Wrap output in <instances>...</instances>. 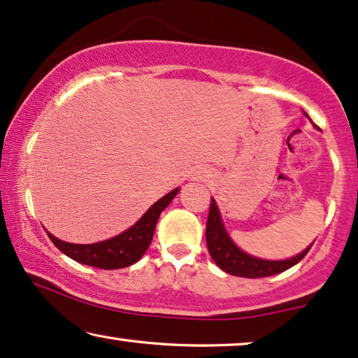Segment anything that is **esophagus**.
<instances>
[{"mask_svg": "<svg viewBox=\"0 0 358 358\" xmlns=\"http://www.w3.org/2000/svg\"><path fill=\"white\" fill-rule=\"evenodd\" d=\"M211 176H213V171L209 169H204V166H201V169L193 171L192 178L194 180V182H208Z\"/></svg>", "mask_w": 358, "mask_h": 358, "instance_id": "obj_1", "label": "esophagus"}]
</instances>
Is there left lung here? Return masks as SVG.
<instances>
[{
    "instance_id": "1",
    "label": "left lung",
    "mask_w": 358,
    "mask_h": 358,
    "mask_svg": "<svg viewBox=\"0 0 358 358\" xmlns=\"http://www.w3.org/2000/svg\"><path fill=\"white\" fill-rule=\"evenodd\" d=\"M206 244L211 259L216 262L219 268L226 271L229 275L242 276V278H264L292 268L299 260L304 259L311 245L306 247L301 254L292 257L287 260H265L259 257L245 254L241 250L231 237H229L226 227H224L221 213L214 198H211L209 204V216L206 222Z\"/></svg>"
}]
</instances>
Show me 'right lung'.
Instances as JSON below:
<instances>
[{"instance_id": "obj_1", "label": "right lung", "mask_w": 358, "mask_h": 358, "mask_svg": "<svg viewBox=\"0 0 358 358\" xmlns=\"http://www.w3.org/2000/svg\"><path fill=\"white\" fill-rule=\"evenodd\" d=\"M178 192L180 188L171 189L170 193L152 204L134 226L108 241L94 242V244H70V242L57 239L50 232H47V236L54 242L57 249L78 264L103 270L124 268V266H129L141 260V257L149 249L160 213L169 206Z\"/></svg>"}]
</instances>
